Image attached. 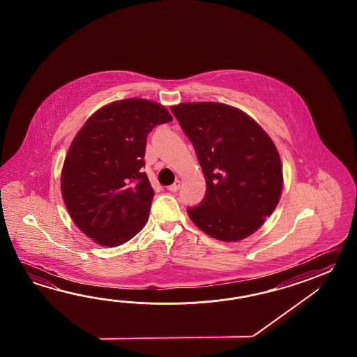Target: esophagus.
Listing matches in <instances>:
<instances>
[{
	"label": "esophagus",
	"mask_w": 357,
	"mask_h": 357,
	"mask_svg": "<svg viewBox=\"0 0 357 357\" xmlns=\"http://www.w3.org/2000/svg\"><path fill=\"white\" fill-rule=\"evenodd\" d=\"M180 186H181V181H180V180H177V181L174 182V183L168 188V190H169V191H172V192H176L177 190L180 189Z\"/></svg>",
	"instance_id": "1"
}]
</instances>
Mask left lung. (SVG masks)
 Masks as SVG:
<instances>
[{
	"mask_svg": "<svg viewBox=\"0 0 357 357\" xmlns=\"http://www.w3.org/2000/svg\"><path fill=\"white\" fill-rule=\"evenodd\" d=\"M171 111L195 148L206 182L204 200L188 208L191 220L226 243L254 234L281 197V158L272 139L250 116L223 103H181Z\"/></svg>",
	"mask_w": 357,
	"mask_h": 357,
	"instance_id": "1",
	"label": "left lung"
}]
</instances>
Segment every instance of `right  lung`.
<instances>
[{"label":"right lung","mask_w":357,"mask_h":357,"mask_svg":"<svg viewBox=\"0 0 357 357\" xmlns=\"http://www.w3.org/2000/svg\"><path fill=\"white\" fill-rule=\"evenodd\" d=\"M172 121L165 106L128 98L91 114L68 148L61 190L70 217L96 243L114 248L144 227L154 190L145 166L148 134Z\"/></svg>","instance_id":"1"}]
</instances>
